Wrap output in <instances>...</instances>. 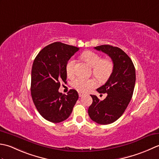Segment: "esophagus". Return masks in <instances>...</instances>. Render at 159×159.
I'll return each instance as SVG.
<instances>
[{
	"label": "esophagus",
	"mask_w": 159,
	"mask_h": 159,
	"mask_svg": "<svg viewBox=\"0 0 159 159\" xmlns=\"http://www.w3.org/2000/svg\"><path fill=\"white\" fill-rule=\"evenodd\" d=\"M83 95H84V93L79 92V97H80V98H81V97H82Z\"/></svg>",
	"instance_id": "1"
}]
</instances>
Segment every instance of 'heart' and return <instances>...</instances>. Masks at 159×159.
<instances>
[{
	"label": "heart",
	"instance_id": "b5f03b06",
	"mask_svg": "<svg viewBox=\"0 0 159 159\" xmlns=\"http://www.w3.org/2000/svg\"><path fill=\"white\" fill-rule=\"evenodd\" d=\"M82 57L93 66V73L100 81H105L108 79L113 70L112 61L103 58L92 51H86L82 54ZM75 60L70 58L66 64V73L69 77H72L75 75ZM98 82L95 79H86L83 77H77L72 82V86L77 91L85 93L97 86Z\"/></svg>",
	"mask_w": 159,
	"mask_h": 159
}]
</instances>
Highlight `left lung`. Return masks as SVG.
Returning <instances> with one entry per match:
<instances>
[{
  "label": "left lung",
  "instance_id": "left-lung-1",
  "mask_svg": "<svg viewBox=\"0 0 159 159\" xmlns=\"http://www.w3.org/2000/svg\"><path fill=\"white\" fill-rule=\"evenodd\" d=\"M95 48L111 57L113 70L104 85L97 89L99 93H107L106 98L101 101L90 95L93 103L88 112L93 121L107 125L117 120L127 108L134 92L135 69L130 57L120 48L105 44Z\"/></svg>",
  "mask_w": 159,
  "mask_h": 159
}]
</instances>
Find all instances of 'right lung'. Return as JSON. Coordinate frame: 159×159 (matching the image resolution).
I'll return each instance as SVG.
<instances>
[{
  "instance_id": "add662e5",
  "label": "right lung",
  "mask_w": 159,
  "mask_h": 159,
  "mask_svg": "<svg viewBox=\"0 0 159 159\" xmlns=\"http://www.w3.org/2000/svg\"><path fill=\"white\" fill-rule=\"evenodd\" d=\"M80 48L56 42L43 48L31 69V94L38 111L46 120L60 123L69 117L78 93L70 89L67 95L58 91L66 82V64Z\"/></svg>"
}]
</instances>
